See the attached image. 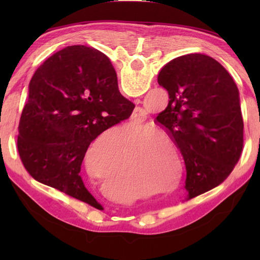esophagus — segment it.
Segmentation results:
<instances>
[{
	"instance_id": "obj_1",
	"label": "esophagus",
	"mask_w": 260,
	"mask_h": 260,
	"mask_svg": "<svg viewBox=\"0 0 260 260\" xmlns=\"http://www.w3.org/2000/svg\"><path fill=\"white\" fill-rule=\"evenodd\" d=\"M135 102L136 103H140V100H136L135 101ZM143 109H141V108H139V107H136L135 108V110H134V114H135V117L136 118H142V116H143Z\"/></svg>"
}]
</instances>
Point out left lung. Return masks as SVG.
Segmentation results:
<instances>
[{
  "instance_id": "1",
  "label": "left lung",
  "mask_w": 260,
  "mask_h": 260,
  "mask_svg": "<svg viewBox=\"0 0 260 260\" xmlns=\"http://www.w3.org/2000/svg\"><path fill=\"white\" fill-rule=\"evenodd\" d=\"M105 64L111 61L102 54ZM169 104L156 120L165 127L186 164L188 199L227 179L243 150V119L239 89L219 61L188 54L169 61L158 74Z\"/></svg>"
}]
</instances>
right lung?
<instances>
[{
  "label": "right lung",
  "instance_id": "right-lung-1",
  "mask_svg": "<svg viewBox=\"0 0 260 260\" xmlns=\"http://www.w3.org/2000/svg\"><path fill=\"white\" fill-rule=\"evenodd\" d=\"M133 109L102 52L64 48L29 81L17 140L21 162L37 181L98 206L79 175L83 157L91 141L128 119Z\"/></svg>",
  "mask_w": 260,
  "mask_h": 260
}]
</instances>
